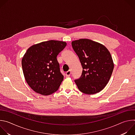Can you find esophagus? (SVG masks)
<instances>
[{"label": "esophagus", "instance_id": "34e87169", "mask_svg": "<svg viewBox=\"0 0 135 135\" xmlns=\"http://www.w3.org/2000/svg\"><path fill=\"white\" fill-rule=\"evenodd\" d=\"M70 74H71V71H70V70H69L68 71H67L66 73V76H67V77L69 76L70 75Z\"/></svg>", "mask_w": 135, "mask_h": 135}]
</instances>
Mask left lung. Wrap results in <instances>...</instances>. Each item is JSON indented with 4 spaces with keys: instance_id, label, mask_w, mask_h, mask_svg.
<instances>
[{
    "instance_id": "obj_1",
    "label": "left lung",
    "mask_w": 135,
    "mask_h": 135,
    "mask_svg": "<svg viewBox=\"0 0 135 135\" xmlns=\"http://www.w3.org/2000/svg\"><path fill=\"white\" fill-rule=\"evenodd\" d=\"M71 45L83 68L81 77L75 80L78 89L88 94L101 91L109 82L114 69L110 52L104 45L89 39L73 41Z\"/></svg>"
}]
</instances>
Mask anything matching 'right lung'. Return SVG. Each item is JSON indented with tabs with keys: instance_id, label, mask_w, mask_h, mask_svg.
Listing matches in <instances>:
<instances>
[{
	"instance_id": "add662e5",
	"label": "right lung",
	"mask_w": 135,
	"mask_h": 135,
	"mask_svg": "<svg viewBox=\"0 0 135 135\" xmlns=\"http://www.w3.org/2000/svg\"><path fill=\"white\" fill-rule=\"evenodd\" d=\"M65 42L51 40L30 47L22 59L25 78L36 92L47 95L58 90L64 80L57 55L66 47Z\"/></svg>"
}]
</instances>
